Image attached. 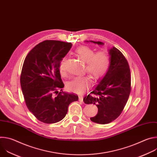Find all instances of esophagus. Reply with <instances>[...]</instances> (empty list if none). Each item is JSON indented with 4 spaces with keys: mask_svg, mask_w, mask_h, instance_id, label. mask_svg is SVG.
Returning <instances> with one entry per match:
<instances>
[{
    "mask_svg": "<svg viewBox=\"0 0 157 157\" xmlns=\"http://www.w3.org/2000/svg\"><path fill=\"white\" fill-rule=\"evenodd\" d=\"M79 101L81 102H83V97L79 96Z\"/></svg>",
    "mask_w": 157,
    "mask_h": 157,
    "instance_id": "1",
    "label": "esophagus"
}]
</instances>
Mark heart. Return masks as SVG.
Segmentation results:
<instances>
[{
  "label": "heart",
  "instance_id": "b5f03b06",
  "mask_svg": "<svg viewBox=\"0 0 157 157\" xmlns=\"http://www.w3.org/2000/svg\"><path fill=\"white\" fill-rule=\"evenodd\" d=\"M75 53L81 59L86 62V71L94 80L100 79L108 71L110 66V59L105 53L100 52L95 53L93 49L86 46L78 48ZM65 63L66 58H64L59 63V71L62 75L65 73ZM91 79L89 76L75 77L67 82L66 87L70 91L81 94L91 84Z\"/></svg>",
  "mask_w": 157,
  "mask_h": 157
}]
</instances>
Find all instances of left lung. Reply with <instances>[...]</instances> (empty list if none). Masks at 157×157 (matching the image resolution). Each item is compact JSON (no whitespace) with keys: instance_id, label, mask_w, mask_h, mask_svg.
<instances>
[{"instance_id":"8db88e82","label":"left lung","mask_w":157,"mask_h":157,"mask_svg":"<svg viewBox=\"0 0 157 157\" xmlns=\"http://www.w3.org/2000/svg\"><path fill=\"white\" fill-rule=\"evenodd\" d=\"M98 45L101 41H86ZM110 66L105 75L99 79L98 84L83 98L86 104H95L98 108L96 116L91 117V121L106 124L116 119L121 114L131 91L130 71L128 62L123 54L116 47L108 50Z\"/></svg>"}]
</instances>
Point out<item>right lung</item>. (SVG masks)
<instances>
[{"mask_svg": "<svg viewBox=\"0 0 157 157\" xmlns=\"http://www.w3.org/2000/svg\"><path fill=\"white\" fill-rule=\"evenodd\" d=\"M71 47V43L43 41L29 53L24 62L20 76L21 91L30 112L43 123L61 121L69 105L78 100L77 95L62 91L64 85L59 63Z\"/></svg>", "mask_w": 157, "mask_h": 157, "instance_id": "1", "label": "right lung"}]
</instances>
